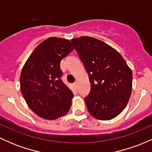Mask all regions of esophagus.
<instances>
[{"label":"esophagus","mask_w":152,"mask_h":152,"mask_svg":"<svg viewBox=\"0 0 152 152\" xmlns=\"http://www.w3.org/2000/svg\"><path fill=\"white\" fill-rule=\"evenodd\" d=\"M74 85L75 88H76V89H77V88H78V83H77V82H75V83H74Z\"/></svg>","instance_id":"1"}]
</instances>
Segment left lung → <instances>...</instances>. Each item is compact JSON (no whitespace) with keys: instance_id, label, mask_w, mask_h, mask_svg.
Masks as SVG:
<instances>
[{"instance_id":"obj_1","label":"left lung","mask_w":152,"mask_h":152,"mask_svg":"<svg viewBox=\"0 0 152 152\" xmlns=\"http://www.w3.org/2000/svg\"><path fill=\"white\" fill-rule=\"evenodd\" d=\"M91 83L85 97L88 112L99 120H110L126 107L132 90V71L116 50L89 36L71 39Z\"/></svg>"}]
</instances>
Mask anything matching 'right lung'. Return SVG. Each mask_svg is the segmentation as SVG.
Listing matches in <instances>:
<instances>
[{"mask_svg":"<svg viewBox=\"0 0 152 152\" xmlns=\"http://www.w3.org/2000/svg\"><path fill=\"white\" fill-rule=\"evenodd\" d=\"M74 49L69 40L48 38L35 48L23 67L20 76L22 95L40 117L56 119L70 109L74 94L61 79L60 63Z\"/></svg>","mask_w":152,"mask_h":152,"instance_id":"1","label":"right lung"}]
</instances>
